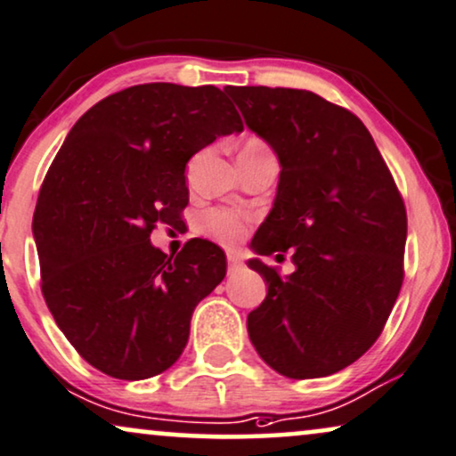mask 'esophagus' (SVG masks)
Segmentation results:
<instances>
[{"label":"esophagus","instance_id":"obj_1","mask_svg":"<svg viewBox=\"0 0 456 456\" xmlns=\"http://www.w3.org/2000/svg\"><path fill=\"white\" fill-rule=\"evenodd\" d=\"M242 262H240V256L236 251H228V270H236L240 268Z\"/></svg>","mask_w":456,"mask_h":456}]
</instances>
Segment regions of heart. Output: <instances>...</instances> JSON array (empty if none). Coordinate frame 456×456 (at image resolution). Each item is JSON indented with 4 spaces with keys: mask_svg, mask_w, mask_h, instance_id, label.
Returning a JSON list of instances; mask_svg holds the SVG:
<instances>
[{
    "mask_svg": "<svg viewBox=\"0 0 456 456\" xmlns=\"http://www.w3.org/2000/svg\"><path fill=\"white\" fill-rule=\"evenodd\" d=\"M205 230L209 234H214L216 239L224 242H234L239 240L247 230V220L245 214L232 209H214L205 216Z\"/></svg>",
    "mask_w": 456,
    "mask_h": 456,
    "instance_id": "1",
    "label": "heart"
}]
</instances>
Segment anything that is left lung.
Here are the masks:
<instances>
[{"mask_svg":"<svg viewBox=\"0 0 456 456\" xmlns=\"http://www.w3.org/2000/svg\"><path fill=\"white\" fill-rule=\"evenodd\" d=\"M226 92L281 163L274 205L251 249H291L295 264L282 276L249 259L268 287L247 316L249 339L289 379L333 375L375 344L398 299L404 203L369 129L350 110L291 87Z\"/></svg>","mask_w":456,"mask_h":456,"instance_id":"obj_1","label":"left lung"}]
</instances>
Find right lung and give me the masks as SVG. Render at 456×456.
<instances>
[{
    "instance_id": "1",
    "label": "right lung",
    "mask_w": 456,
    "mask_h": 456,
    "mask_svg": "<svg viewBox=\"0 0 456 456\" xmlns=\"http://www.w3.org/2000/svg\"><path fill=\"white\" fill-rule=\"evenodd\" d=\"M239 132L222 90L175 84L112 94L69 132L39 191L33 236L45 304L98 370L149 379L184 352L194 307L224 281L226 256L192 239L167 257L151 232L180 220L194 152Z\"/></svg>"
}]
</instances>
